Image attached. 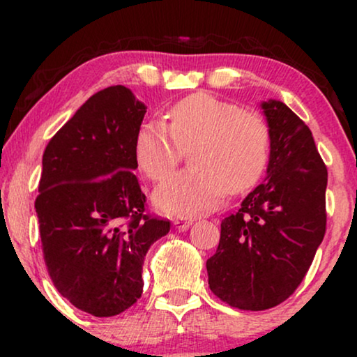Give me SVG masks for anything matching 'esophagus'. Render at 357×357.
<instances>
[{
    "label": "esophagus",
    "instance_id": "esophagus-1",
    "mask_svg": "<svg viewBox=\"0 0 357 357\" xmlns=\"http://www.w3.org/2000/svg\"><path fill=\"white\" fill-rule=\"evenodd\" d=\"M193 224V219L190 218H177L174 219V226L180 229V231H187V229Z\"/></svg>",
    "mask_w": 357,
    "mask_h": 357
}]
</instances>
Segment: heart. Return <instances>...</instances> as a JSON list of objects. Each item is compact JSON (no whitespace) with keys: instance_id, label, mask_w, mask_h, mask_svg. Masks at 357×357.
Listing matches in <instances>:
<instances>
[{"instance_id":"heart-1","label":"heart","mask_w":357,"mask_h":357,"mask_svg":"<svg viewBox=\"0 0 357 357\" xmlns=\"http://www.w3.org/2000/svg\"><path fill=\"white\" fill-rule=\"evenodd\" d=\"M270 126L257 112L198 92L175 102L169 123L146 120L136 131L135 158L139 169L160 182L190 149L192 169L174 174L155 190L160 211L190 216L211 211L229 193L252 187L270 159Z\"/></svg>"}]
</instances>
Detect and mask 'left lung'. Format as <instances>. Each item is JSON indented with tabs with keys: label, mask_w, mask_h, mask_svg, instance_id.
Wrapping results in <instances>:
<instances>
[{
	"label": "left lung",
	"mask_w": 357,
	"mask_h": 357,
	"mask_svg": "<svg viewBox=\"0 0 357 357\" xmlns=\"http://www.w3.org/2000/svg\"><path fill=\"white\" fill-rule=\"evenodd\" d=\"M271 144L265 182L221 222L208 258L209 289L241 310L284 302L309 271L326 229V165L314 136L286 104H261Z\"/></svg>",
	"instance_id": "obj_1"
}]
</instances>
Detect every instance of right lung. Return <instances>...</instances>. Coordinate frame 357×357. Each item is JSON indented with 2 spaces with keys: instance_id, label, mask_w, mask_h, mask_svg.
<instances>
[{
  "instance_id": "add662e5",
  "label": "right lung",
  "mask_w": 357,
  "mask_h": 357,
  "mask_svg": "<svg viewBox=\"0 0 357 357\" xmlns=\"http://www.w3.org/2000/svg\"><path fill=\"white\" fill-rule=\"evenodd\" d=\"M144 114L128 87L110 86L43 153L36 199L43 260L58 292L94 317L119 315L139 299L146 253L170 231V221L144 211L133 172Z\"/></svg>"
}]
</instances>
